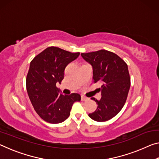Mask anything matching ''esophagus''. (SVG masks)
<instances>
[{"label": "esophagus", "mask_w": 159, "mask_h": 159, "mask_svg": "<svg viewBox=\"0 0 159 159\" xmlns=\"http://www.w3.org/2000/svg\"><path fill=\"white\" fill-rule=\"evenodd\" d=\"M81 100L82 101H87V100H88V98H86V97H85V96L82 95L81 96Z\"/></svg>", "instance_id": "obj_1"}]
</instances>
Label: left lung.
I'll return each mask as SVG.
<instances>
[{
  "instance_id": "left-lung-1",
  "label": "left lung",
  "mask_w": 159,
  "mask_h": 159,
  "mask_svg": "<svg viewBox=\"0 0 159 159\" xmlns=\"http://www.w3.org/2000/svg\"><path fill=\"white\" fill-rule=\"evenodd\" d=\"M81 56L93 67L94 82L102 84L101 99L92 98L98 108L88 116L95 121H107L120 112L127 99L130 87L128 65L115 53L105 50L81 53Z\"/></svg>"
}]
</instances>
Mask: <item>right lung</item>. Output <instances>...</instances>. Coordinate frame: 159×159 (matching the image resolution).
<instances>
[{
    "label": "right lung",
    "instance_id": "1",
    "mask_svg": "<svg viewBox=\"0 0 159 159\" xmlns=\"http://www.w3.org/2000/svg\"><path fill=\"white\" fill-rule=\"evenodd\" d=\"M72 53L57 47H49L31 61L26 85L29 98L35 111L50 123H60L69 116L72 105L80 101V95H64L56 84L64 79V69L78 58Z\"/></svg>",
    "mask_w": 159,
    "mask_h": 159
}]
</instances>
